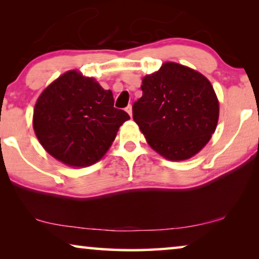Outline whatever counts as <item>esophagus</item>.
Wrapping results in <instances>:
<instances>
[{"label":"esophagus","instance_id":"34e87169","mask_svg":"<svg viewBox=\"0 0 259 259\" xmlns=\"http://www.w3.org/2000/svg\"><path fill=\"white\" fill-rule=\"evenodd\" d=\"M126 112L128 113L130 116H132V106H131V105L127 106V107H126Z\"/></svg>","mask_w":259,"mask_h":259}]
</instances>
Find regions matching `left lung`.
<instances>
[{"mask_svg":"<svg viewBox=\"0 0 259 259\" xmlns=\"http://www.w3.org/2000/svg\"><path fill=\"white\" fill-rule=\"evenodd\" d=\"M143 97L133 104V119L150 146L168 160H186L211 139L219 102L210 81L176 62L146 75Z\"/></svg>","mask_w":259,"mask_h":259,"instance_id":"obj_1","label":"left lung"}]
</instances>
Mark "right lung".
<instances>
[{"instance_id": "1", "label": "right lung", "mask_w": 259, "mask_h": 259, "mask_svg": "<svg viewBox=\"0 0 259 259\" xmlns=\"http://www.w3.org/2000/svg\"><path fill=\"white\" fill-rule=\"evenodd\" d=\"M130 115L114 107L111 91L93 77L69 70L38 97L33 126L49 154L73 167H86L104 157L119 127Z\"/></svg>"}]
</instances>
